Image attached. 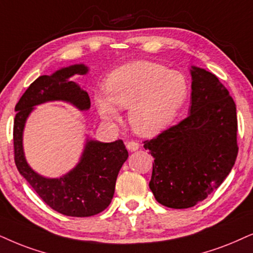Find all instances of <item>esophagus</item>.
<instances>
[{"label": "esophagus", "instance_id": "1", "mask_svg": "<svg viewBox=\"0 0 253 253\" xmlns=\"http://www.w3.org/2000/svg\"><path fill=\"white\" fill-rule=\"evenodd\" d=\"M126 147H127V149L129 150V152H135V150L139 149L140 145L135 141H128L126 143Z\"/></svg>", "mask_w": 253, "mask_h": 253}]
</instances>
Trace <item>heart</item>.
<instances>
[{"label":"heart","mask_w":253,"mask_h":253,"mask_svg":"<svg viewBox=\"0 0 253 253\" xmlns=\"http://www.w3.org/2000/svg\"><path fill=\"white\" fill-rule=\"evenodd\" d=\"M106 92L97 91L93 101L104 120L120 119V108H128L135 133L154 136L168 128L184 106L189 84L183 73L149 60H137L112 71Z\"/></svg>","instance_id":"b5f03b06"}]
</instances>
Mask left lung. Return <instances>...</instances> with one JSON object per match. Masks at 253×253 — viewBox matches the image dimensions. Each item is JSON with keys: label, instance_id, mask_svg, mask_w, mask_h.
<instances>
[{"label": "left lung", "instance_id": "8db88e82", "mask_svg": "<svg viewBox=\"0 0 253 253\" xmlns=\"http://www.w3.org/2000/svg\"><path fill=\"white\" fill-rule=\"evenodd\" d=\"M189 116L145 141L154 158L149 188L172 209L191 208L216 190L238 154L236 104L218 78L191 66Z\"/></svg>", "mask_w": 253, "mask_h": 253}]
</instances>
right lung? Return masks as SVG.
Returning a JSON list of instances; mask_svg holds the SVG:
<instances>
[{
  "mask_svg": "<svg viewBox=\"0 0 253 253\" xmlns=\"http://www.w3.org/2000/svg\"><path fill=\"white\" fill-rule=\"evenodd\" d=\"M88 68L75 64L41 76L29 86L15 106L14 149L15 164L20 174L42 200L63 215L88 217L104 211L110 206L120 168L128 158L123 140L100 142L86 137L79 162L60 177L42 176L29 166L23 149L25 123L35 106L49 101H64L87 111L91 101L87 92L70 81L75 75H86Z\"/></svg>",
  "mask_w": 253,
  "mask_h": 253,
  "instance_id": "add662e5",
  "label": "right lung"
}]
</instances>
